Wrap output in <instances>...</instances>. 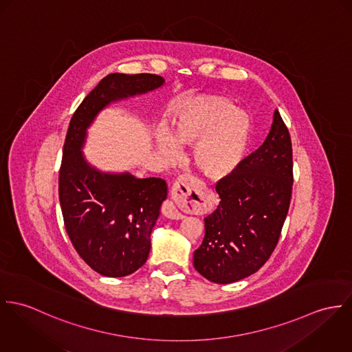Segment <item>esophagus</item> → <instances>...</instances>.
<instances>
[{"label": "esophagus", "mask_w": 352, "mask_h": 352, "mask_svg": "<svg viewBox=\"0 0 352 352\" xmlns=\"http://www.w3.org/2000/svg\"><path fill=\"white\" fill-rule=\"evenodd\" d=\"M195 181L190 177H179L171 189V195H173V199L167 201L163 208L162 212L166 217L173 219V220H179L182 219V213L179 212L181 208H186L188 197L190 195V192L195 188Z\"/></svg>", "instance_id": "34e87169"}]
</instances>
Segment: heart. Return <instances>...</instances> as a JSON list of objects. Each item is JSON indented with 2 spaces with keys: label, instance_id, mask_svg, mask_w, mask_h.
<instances>
[{
  "label": "heart",
  "instance_id": "obj_1",
  "mask_svg": "<svg viewBox=\"0 0 352 352\" xmlns=\"http://www.w3.org/2000/svg\"><path fill=\"white\" fill-rule=\"evenodd\" d=\"M251 135L248 118L220 96H199L185 101L175 113L170 133L159 129V154L167 160L179 155L178 146H195L192 162L209 179L231 175L245 155Z\"/></svg>",
  "mask_w": 352,
  "mask_h": 352
}]
</instances>
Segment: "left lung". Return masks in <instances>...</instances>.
<instances>
[{"label":"left lung","mask_w":352,"mask_h":352,"mask_svg":"<svg viewBox=\"0 0 352 352\" xmlns=\"http://www.w3.org/2000/svg\"><path fill=\"white\" fill-rule=\"evenodd\" d=\"M293 153L279 112L263 144L216 185L217 209L205 217L195 269L210 282L232 283L256 273L270 258L289 210Z\"/></svg>","instance_id":"1"}]
</instances>
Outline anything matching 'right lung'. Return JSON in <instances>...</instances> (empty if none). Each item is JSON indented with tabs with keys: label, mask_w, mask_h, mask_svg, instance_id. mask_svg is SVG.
Masks as SVG:
<instances>
[{
	"label": "right lung",
	"mask_w": 352,
	"mask_h": 352,
	"mask_svg": "<svg viewBox=\"0 0 352 352\" xmlns=\"http://www.w3.org/2000/svg\"><path fill=\"white\" fill-rule=\"evenodd\" d=\"M163 83L157 74H109L85 97L67 129L59 170L65 227L79 256L105 276H125L146 263L167 185L162 178L93 167L82 153L87 128L109 104Z\"/></svg>",
	"instance_id": "right-lung-1"
}]
</instances>
